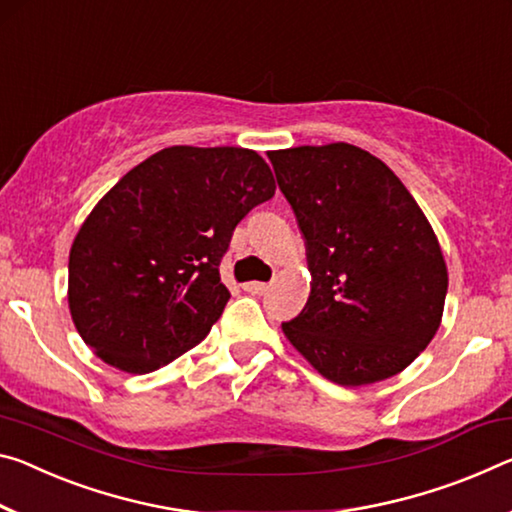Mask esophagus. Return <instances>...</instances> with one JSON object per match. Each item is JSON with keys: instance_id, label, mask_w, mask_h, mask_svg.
Masks as SVG:
<instances>
[{"instance_id": "esophagus-1", "label": "esophagus", "mask_w": 512, "mask_h": 512, "mask_svg": "<svg viewBox=\"0 0 512 512\" xmlns=\"http://www.w3.org/2000/svg\"><path fill=\"white\" fill-rule=\"evenodd\" d=\"M243 291L259 296V294H266V291H269V285H266V282H246V285H243Z\"/></svg>"}]
</instances>
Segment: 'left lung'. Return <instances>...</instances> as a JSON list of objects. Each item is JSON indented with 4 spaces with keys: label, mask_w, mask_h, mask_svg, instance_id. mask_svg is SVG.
Returning <instances> with one entry per match:
<instances>
[{
    "label": "left lung",
    "mask_w": 512,
    "mask_h": 512,
    "mask_svg": "<svg viewBox=\"0 0 512 512\" xmlns=\"http://www.w3.org/2000/svg\"><path fill=\"white\" fill-rule=\"evenodd\" d=\"M312 273L282 323L291 346L337 385L392 378L440 328L449 275L428 218L383 161L351 143L273 150Z\"/></svg>",
    "instance_id": "1"
}]
</instances>
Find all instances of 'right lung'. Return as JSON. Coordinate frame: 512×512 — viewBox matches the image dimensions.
Instances as JSON below:
<instances>
[{"instance_id":"1","label":"right lung","mask_w":512,"mask_h":512,"mask_svg":"<svg viewBox=\"0 0 512 512\" xmlns=\"http://www.w3.org/2000/svg\"><path fill=\"white\" fill-rule=\"evenodd\" d=\"M273 193L246 148L173 145L129 170L70 248V314L97 358L150 373L200 344L230 300L218 264L234 227Z\"/></svg>"}]
</instances>
